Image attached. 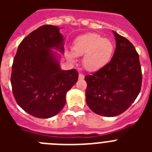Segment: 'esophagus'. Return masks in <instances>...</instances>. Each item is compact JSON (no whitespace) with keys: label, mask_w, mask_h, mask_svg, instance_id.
<instances>
[{"label":"esophagus","mask_w":152,"mask_h":152,"mask_svg":"<svg viewBox=\"0 0 152 152\" xmlns=\"http://www.w3.org/2000/svg\"><path fill=\"white\" fill-rule=\"evenodd\" d=\"M84 77V75H83L82 73H79V78L80 79H83Z\"/></svg>","instance_id":"1"}]
</instances>
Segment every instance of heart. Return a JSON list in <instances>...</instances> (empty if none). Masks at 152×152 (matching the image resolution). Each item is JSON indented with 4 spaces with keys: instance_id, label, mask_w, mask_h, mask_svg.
Instances as JSON below:
<instances>
[{
    "instance_id": "b5f03b06",
    "label": "heart",
    "mask_w": 152,
    "mask_h": 152,
    "mask_svg": "<svg viewBox=\"0 0 152 152\" xmlns=\"http://www.w3.org/2000/svg\"><path fill=\"white\" fill-rule=\"evenodd\" d=\"M114 45L108 39L96 33H88L77 37L72 45V52H67L66 57L74 61L75 56H84L83 64L88 71H97L110 61Z\"/></svg>"
}]
</instances>
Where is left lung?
Listing matches in <instances>:
<instances>
[{
  "mask_svg": "<svg viewBox=\"0 0 152 152\" xmlns=\"http://www.w3.org/2000/svg\"><path fill=\"white\" fill-rule=\"evenodd\" d=\"M116 49L110 61L85 76L86 102L91 110L103 116L123 113L135 101L142 87L139 56L128 39L113 31Z\"/></svg>",
  "mask_w": 152,
  "mask_h": 152,
  "instance_id": "left-lung-1",
  "label": "left lung"
}]
</instances>
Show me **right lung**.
<instances>
[{
    "mask_svg": "<svg viewBox=\"0 0 152 152\" xmlns=\"http://www.w3.org/2000/svg\"><path fill=\"white\" fill-rule=\"evenodd\" d=\"M63 36L57 26L44 25L19 45L10 82L16 101L33 116L47 119L57 115L66 102V94L77 82V70H61L56 53H63Z\"/></svg>",
    "mask_w": 152,
    "mask_h": 152,
    "instance_id": "right-lung-1",
    "label": "right lung"
}]
</instances>
